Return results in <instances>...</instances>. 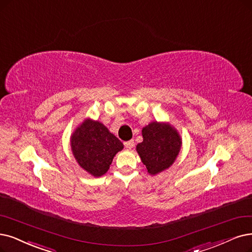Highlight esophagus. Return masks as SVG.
<instances>
[{
	"label": "esophagus",
	"instance_id": "obj_1",
	"mask_svg": "<svg viewBox=\"0 0 252 252\" xmlns=\"http://www.w3.org/2000/svg\"><path fill=\"white\" fill-rule=\"evenodd\" d=\"M124 146H125V148L128 149V150L132 149V148L134 147V140L131 139V140H128V142H125V143H124Z\"/></svg>",
	"mask_w": 252,
	"mask_h": 252
}]
</instances>
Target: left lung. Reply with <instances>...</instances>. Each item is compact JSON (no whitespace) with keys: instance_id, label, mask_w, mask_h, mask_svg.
Returning a JSON list of instances; mask_svg holds the SVG:
<instances>
[{"instance_id":"left-lung-1","label":"left lung","mask_w":252,"mask_h":252,"mask_svg":"<svg viewBox=\"0 0 252 252\" xmlns=\"http://www.w3.org/2000/svg\"><path fill=\"white\" fill-rule=\"evenodd\" d=\"M143 142L136 146L137 153L150 175H157L172 165L182 145L177 129L167 123L152 122L142 130Z\"/></svg>"}]
</instances>
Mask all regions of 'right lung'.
<instances>
[{
    "label": "right lung",
    "mask_w": 252,
    "mask_h": 252,
    "mask_svg": "<svg viewBox=\"0 0 252 252\" xmlns=\"http://www.w3.org/2000/svg\"><path fill=\"white\" fill-rule=\"evenodd\" d=\"M71 150L80 167L94 177L103 176L115 155L124 145L98 121L87 119L70 138Z\"/></svg>",
    "instance_id": "1"
}]
</instances>
